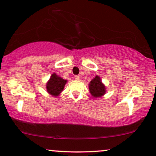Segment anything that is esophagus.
Listing matches in <instances>:
<instances>
[{"label":"esophagus","mask_w":156,"mask_h":156,"mask_svg":"<svg viewBox=\"0 0 156 156\" xmlns=\"http://www.w3.org/2000/svg\"><path fill=\"white\" fill-rule=\"evenodd\" d=\"M74 79L76 80H80V76H78V75H76V76H74Z\"/></svg>","instance_id":"34e87169"}]
</instances>
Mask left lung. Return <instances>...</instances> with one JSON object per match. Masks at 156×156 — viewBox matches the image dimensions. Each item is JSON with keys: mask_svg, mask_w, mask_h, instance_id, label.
I'll list each match as a JSON object with an SVG mask.
<instances>
[{"mask_svg": "<svg viewBox=\"0 0 156 156\" xmlns=\"http://www.w3.org/2000/svg\"><path fill=\"white\" fill-rule=\"evenodd\" d=\"M89 90L90 93L94 98L102 97L103 95H105V91H106L105 86L102 83L101 77L98 76H96L90 82Z\"/></svg>", "mask_w": 156, "mask_h": 156, "instance_id": "obj_1", "label": "left lung"}]
</instances>
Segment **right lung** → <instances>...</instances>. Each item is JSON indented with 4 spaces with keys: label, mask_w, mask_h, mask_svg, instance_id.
I'll use <instances>...</instances> for the list:
<instances>
[{
    "label": "right lung",
    "mask_w": 156,
    "mask_h": 156,
    "mask_svg": "<svg viewBox=\"0 0 156 156\" xmlns=\"http://www.w3.org/2000/svg\"><path fill=\"white\" fill-rule=\"evenodd\" d=\"M66 82V80H63L56 75V74L53 73L51 76L49 81L46 84V89L48 93L52 96L57 97L63 91Z\"/></svg>",
    "instance_id": "obj_1"
}]
</instances>
